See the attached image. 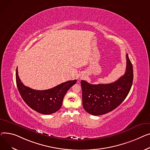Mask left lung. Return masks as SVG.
Returning <instances> with one entry per match:
<instances>
[{"instance_id": "8db88e82", "label": "left lung", "mask_w": 150, "mask_h": 150, "mask_svg": "<svg viewBox=\"0 0 150 150\" xmlns=\"http://www.w3.org/2000/svg\"><path fill=\"white\" fill-rule=\"evenodd\" d=\"M125 74L116 82L94 85L81 81L82 104L85 110L94 116L109 112L122 103L128 96L133 81V65L127 54Z\"/></svg>"}]
</instances>
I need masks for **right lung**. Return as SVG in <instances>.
Listing matches in <instances>:
<instances>
[{
    "label": "right lung",
    "mask_w": 150,
    "mask_h": 150,
    "mask_svg": "<svg viewBox=\"0 0 150 150\" xmlns=\"http://www.w3.org/2000/svg\"><path fill=\"white\" fill-rule=\"evenodd\" d=\"M16 80L17 88L24 102L33 110L43 114H51L62 107L63 99L68 90L77 81H69L52 88L35 90L25 86L21 82L16 69Z\"/></svg>",
    "instance_id": "right-lung-1"
}]
</instances>
